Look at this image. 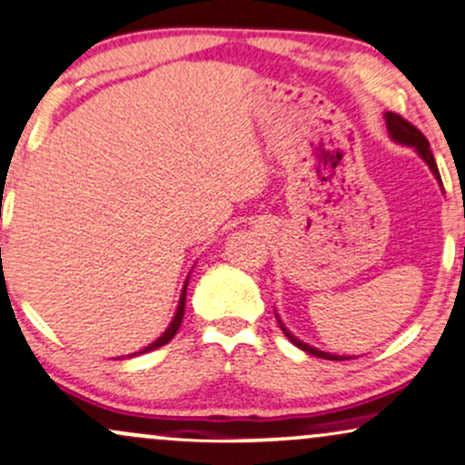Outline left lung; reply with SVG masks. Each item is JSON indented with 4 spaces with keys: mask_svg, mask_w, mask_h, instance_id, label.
I'll return each instance as SVG.
<instances>
[{
    "mask_svg": "<svg viewBox=\"0 0 465 465\" xmlns=\"http://www.w3.org/2000/svg\"><path fill=\"white\" fill-rule=\"evenodd\" d=\"M385 125H388V132H390V136H392V141H394V143L407 144V147H413V149L418 151V155H420V158H422L424 162H427L429 169H430V173H433L435 179H438V182L441 183V177H440L438 164H435V158H433V153H430L429 141H427V138H424V134H422L420 130H418L416 125H411L410 121L402 119L401 114H394V112H385ZM277 322H279V327H282V331L288 335L290 342L299 346V349H301V351H305V353L316 355V357H322V360H349V357H344V355H331V353H324V351H318V349H314V346H310V344L301 342L299 338H294V335L290 333L286 327H283V322L279 321V316H277Z\"/></svg>",
    "mask_w": 465,
    "mask_h": 465,
    "instance_id": "obj_1",
    "label": "left lung"
}]
</instances>
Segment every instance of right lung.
<instances>
[{"label": "right lung", "mask_w": 465, "mask_h": 465, "mask_svg": "<svg viewBox=\"0 0 465 465\" xmlns=\"http://www.w3.org/2000/svg\"><path fill=\"white\" fill-rule=\"evenodd\" d=\"M186 288H188V279H186V283H183L182 296H179V305H177V312H175V316H173V321H171V324H169V329H166V331L162 333L160 338L155 340V342H151L149 346H144L143 351H138V353H134V355H143V353H149V351H153V349H160V346H164L166 342H171V340H173V335L177 333L179 324H182V318H183V307H186ZM134 355H132V357H134Z\"/></svg>", "instance_id": "obj_1"}]
</instances>
